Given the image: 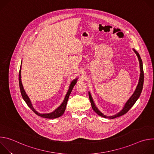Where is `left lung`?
Here are the masks:
<instances>
[{
    "instance_id": "8db88e82",
    "label": "left lung",
    "mask_w": 154,
    "mask_h": 154,
    "mask_svg": "<svg viewBox=\"0 0 154 154\" xmlns=\"http://www.w3.org/2000/svg\"><path fill=\"white\" fill-rule=\"evenodd\" d=\"M134 51L135 52V53L136 54V55L138 57V60H139V63H140V79H139V82L138 83V85L136 88L135 91L134 93V94L131 95V96L129 98V99L127 101V102L125 103L123 108L121 109V112H119L118 113L113 115V116H108L105 115L103 113H102L99 109L97 108V107L96 106L92 98V96L91 95V93H90V91L88 92V94H89V97H90V100L91 102V104L92 106V108L93 109V110L99 116L105 118H108V119H114L116 118L117 117H119L122 115H124V114H125L126 113H127V112L129 110V109L133 106V105L135 104V103L137 102V100H138V99L139 98V97L140 96V94L141 93L142 90H143V83H144V72H143V62H142V60L140 57V54H138V52L135 49H133Z\"/></svg>"
}]
</instances>
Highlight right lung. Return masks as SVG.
Masks as SVG:
<instances>
[{"label":"right lung","instance_id":"1","mask_svg":"<svg viewBox=\"0 0 154 154\" xmlns=\"http://www.w3.org/2000/svg\"><path fill=\"white\" fill-rule=\"evenodd\" d=\"M21 64H22V62H21ZM21 64H20V70H19V88H20V91L21 93V95L22 97H23V99L24 100V101L26 102V103L27 104V105L31 108L32 110L37 115L45 118H48V119H55V118H57L60 117L61 115H63V114L64 113V112H65L66 109V106L67 105V102H68V98L69 97V95L73 89L74 86H75V85L77 83V79H75L74 80H73L71 82V84L69 85L68 91L65 96V97L63 101V102L61 103V104L57 108H56L54 111H53L51 113H39L38 112H37L36 109L34 108L32 102L29 98V97L27 96V94H26L24 88L23 87V83H22V81H21Z\"/></svg>","mask_w":154,"mask_h":154}]
</instances>
